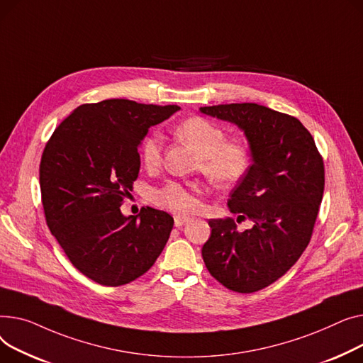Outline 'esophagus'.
I'll list each match as a JSON object with an SVG mask.
<instances>
[{
  "label": "esophagus",
  "mask_w": 363,
  "mask_h": 363,
  "mask_svg": "<svg viewBox=\"0 0 363 363\" xmlns=\"http://www.w3.org/2000/svg\"><path fill=\"white\" fill-rule=\"evenodd\" d=\"M189 221V218H186V217H176L174 218V224H176V227H182L184 223H187Z\"/></svg>",
  "instance_id": "obj_1"
}]
</instances>
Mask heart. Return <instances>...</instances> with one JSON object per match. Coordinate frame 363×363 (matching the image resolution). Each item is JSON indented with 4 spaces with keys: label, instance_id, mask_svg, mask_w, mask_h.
<instances>
[{
    "label": "heart",
    "instance_id": "b5f03b06",
    "mask_svg": "<svg viewBox=\"0 0 363 363\" xmlns=\"http://www.w3.org/2000/svg\"><path fill=\"white\" fill-rule=\"evenodd\" d=\"M176 133L201 154V168L217 186H233L242 182L252 167V149L242 139L225 140L220 125L203 117H189L182 121ZM162 142L155 133L146 135L139 146L140 160L146 167H157L161 161ZM199 186L190 182L172 180L152 191L154 202L177 216H190L198 208Z\"/></svg>",
    "mask_w": 363,
    "mask_h": 363
}]
</instances>
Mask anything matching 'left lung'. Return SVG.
Wrapping results in <instances>:
<instances>
[{
    "label": "left lung",
    "mask_w": 363,
    "mask_h": 363,
    "mask_svg": "<svg viewBox=\"0 0 363 363\" xmlns=\"http://www.w3.org/2000/svg\"><path fill=\"white\" fill-rule=\"evenodd\" d=\"M203 114L238 124L253 164L231 190L234 218L209 220L211 236L202 258L217 281L238 293L258 291L284 275L311 242L323 201L324 161L312 135L293 116L243 102L201 106Z\"/></svg>",
    "instance_id": "obj_1"
}]
</instances>
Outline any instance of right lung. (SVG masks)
Here are the masks:
<instances>
[{
	"label": "right lung",
	"mask_w": 363,
	"mask_h": 363,
	"mask_svg": "<svg viewBox=\"0 0 363 363\" xmlns=\"http://www.w3.org/2000/svg\"><path fill=\"white\" fill-rule=\"evenodd\" d=\"M177 110L130 99L83 104L45 145L39 183L47 225L74 268L98 284L139 279L169 238L167 212L146 206L124 217L120 206L139 174L140 140Z\"/></svg>",
	"instance_id": "1"
}]
</instances>
